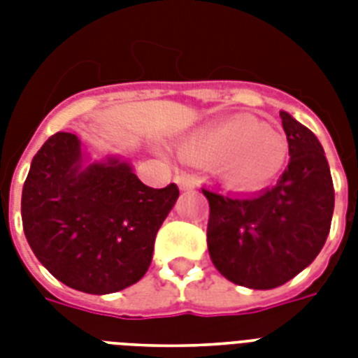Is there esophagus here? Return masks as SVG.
Segmentation results:
<instances>
[{
	"mask_svg": "<svg viewBox=\"0 0 358 358\" xmlns=\"http://www.w3.org/2000/svg\"><path fill=\"white\" fill-rule=\"evenodd\" d=\"M174 182L178 184V187L182 191L195 189V187H196V180L193 178V176H189V174H176Z\"/></svg>",
	"mask_w": 358,
	"mask_h": 358,
	"instance_id": "obj_1",
	"label": "esophagus"
}]
</instances>
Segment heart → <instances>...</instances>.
<instances>
[{
  "instance_id": "b5f03b06",
  "label": "heart",
  "mask_w": 358,
  "mask_h": 358,
  "mask_svg": "<svg viewBox=\"0 0 358 358\" xmlns=\"http://www.w3.org/2000/svg\"><path fill=\"white\" fill-rule=\"evenodd\" d=\"M182 154L187 162L215 163L224 182L249 189L282 171L288 141L255 117L236 115L196 129L182 143Z\"/></svg>"
}]
</instances>
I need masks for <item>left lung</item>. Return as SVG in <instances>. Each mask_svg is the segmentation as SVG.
Masks as SVG:
<instances>
[{"label":"left lung","mask_w":358,"mask_h":358,"mask_svg":"<svg viewBox=\"0 0 358 358\" xmlns=\"http://www.w3.org/2000/svg\"><path fill=\"white\" fill-rule=\"evenodd\" d=\"M289 163L258 195L202 193L210 202L208 250L230 282L252 289L282 286L310 266L325 245L334 210L327 157L310 129L280 111Z\"/></svg>","instance_id":"left-lung-1"}]
</instances>
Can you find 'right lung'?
Masks as SVG:
<instances>
[{"instance_id": "add662e5", "label": "right lung", "mask_w": 358, "mask_h": 358, "mask_svg": "<svg viewBox=\"0 0 358 358\" xmlns=\"http://www.w3.org/2000/svg\"><path fill=\"white\" fill-rule=\"evenodd\" d=\"M81 162L74 134L57 131L42 145L22 191L24 232L57 280L85 294H113L143 278L180 191L176 184L148 187L119 159L87 169Z\"/></svg>"}]
</instances>
